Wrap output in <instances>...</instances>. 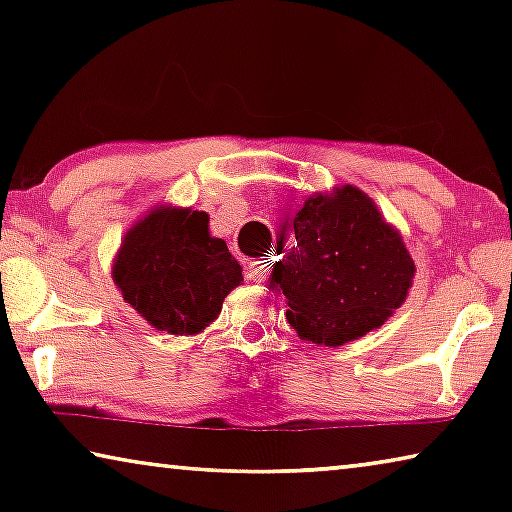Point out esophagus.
<instances>
[{"label":"esophagus","mask_w":512,"mask_h":512,"mask_svg":"<svg viewBox=\"0 0 512 512\" xmlns=\"http://www.w3.org/2000/svg\"><path fill=\"white\" fill-rule=\"evenodd\" d=\"M248 280L253 282H266L268 275H271V259H257V262H250L246 268Z\"/></svg>","instance_id":"obj_1"}]
</instances>
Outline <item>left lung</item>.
Here are the masks:
<instances>
[{
	"label": "left lung",
	"instance_id": "obj_1",
	"mask_svg": "<svg viewBox=\"0 0 512 512\" xmlns=\"http://www.w3.org/2000/svg\"><path fill=\"white\" fill-rule=\"evenodd\" d=\"M296 241L280 246L273 287L287 298L300 339L343 345L384 325L406 300L415 264L402 235L352 185L309 196L293 219Z\"/></svg>",
	"mask_w": 512,
	"mask_h": 512
}]
</instances>
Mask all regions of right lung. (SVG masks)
<instances>
[{"label": "right lung", "mask_w": 512, "mask_h": 512, "mask_svg": "<svg viewBox=\"0 0 512 512\" xmlns=\"http://www.w3.org/2000/svg\"><path fill=\"white\" fill-rule=\"evenodd\" d=\"M210 216L192 207H155L126 232L112 264L121 296L146 323L167 334H198L244 282Z\"/></svg>", "instance_id": "add662e5"}]
</instances>
